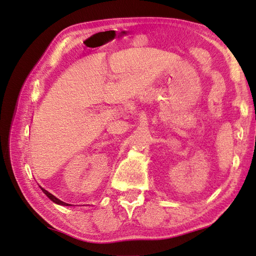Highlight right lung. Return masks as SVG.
<instances>
[{"label":"right lung","instance_id":"right-lung-1","mask_svg":"<svg viewBox=\"0 0 256 256\" xmlns=\"http://www.w3.org/2000/svg\"><path fill=\"white\" fill-rule=\"evenodd\" d=\"M42 190H43V192H44V194H45L46 196H48L50 198V199L52 201H53L54 203H57V204H62V206H64V204H66V203H64V202H62V201L58 200V199H57V198H55V196H54L53 194H50L48 191H46V190H44V189H42Z\"/></svg>","mask_w":256,"mask_h":256}]
</instances>
